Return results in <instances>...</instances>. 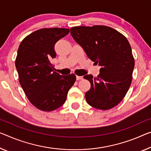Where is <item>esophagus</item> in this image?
<instances>
[{"label":"esophagus","instance_id":"34e87169","mask_svg":"<svg viewBox=\"0 0 151 151\" xmlns=\"http://www.w3.org/2000/svg\"><path fill=\"white\" fill-rule=\"evenodd\" d=\"M83 79V76H76V80H80Z\"/></svg>","mask_w":151,"mask_h":151}]
</instances>
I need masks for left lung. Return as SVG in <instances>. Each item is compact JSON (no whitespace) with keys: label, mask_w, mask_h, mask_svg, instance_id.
Masks as SVG:
<instances>
[{"label":"left lung","mask_w":151,"mask_h":151,"mask_svg":"<svg viewBox=\"0 0 151 151\" xmlns=\"http://www.w3.org/2000/svg\"><path fill=\"white\" fill-rule=\"evenodd\" d=\"M70 33L88 57L101 67L97 77L83 76L91 84L85 94L88 104L101 110L114 107L126 96L132 80L134 59L128 40L105 25L73 27Z\"/></svg>","instance_id":"8db88e82"}]
</instances>
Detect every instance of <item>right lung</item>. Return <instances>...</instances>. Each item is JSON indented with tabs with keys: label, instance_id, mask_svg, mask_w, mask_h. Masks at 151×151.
I'll return each instance as SVG.
<instances>
[{
	"label": "right lung",
	"instance_id": "add662e5",
	"mask_svg": "<svg viewBox=\"0 0 151 151\" xmlns=\"http://www.w3.org/2000/svg\"><path fill=\"white\" fill-rule=\"evenodd\" d=\"M69 29L43 28L34 32L21 42L15 67L23 90L32 105L43 111L62 106L74 84L73 73L61 76L53 71L52 59L56 57L55 45L68 35Z\"/></svg>",
	"mask_w": 151,
	"mask_h": 151
}]
</instances>
